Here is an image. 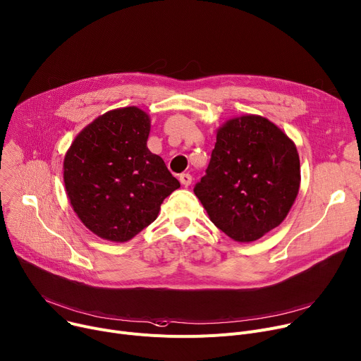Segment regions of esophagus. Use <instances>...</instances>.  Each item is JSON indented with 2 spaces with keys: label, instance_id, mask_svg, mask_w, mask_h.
I'll use <instances>...</instances> for the list:
<instances>
[{
  "label": "esophagus",
  "instance_id": "obj_1",
  "mask_svg": "<svg viewBox=\"0 0 361 361\" xmlns=\"http://www.w3.org/2000/svg\"><path fill=\"white\" fill-rule=\"evenodd\" d=\"M191 181H193V178H191V176L188 173H184V174H180V183L184 185V187H188L191 184Z\"/></svg>",
  "mask_w": 361,
  "mask_h": 361
}]
</instances>
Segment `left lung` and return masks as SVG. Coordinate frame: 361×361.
<instances>
[{"mask_svg":"<svg viewBox=\"0 0 361 361\" xmlns=\"http://www.w3.org/2000/svg\"><path fill=\"white\" fill-rule=\"evenodd\" d=\"M299 185L295 143L266 117L250 114L228 120L218 130L195 195L222 232L251 243L284 221Z\"/></svg>","mask_w":361,"mask_h":361,"instance_id":"obj_1","label":"left lung"}]
</instances>
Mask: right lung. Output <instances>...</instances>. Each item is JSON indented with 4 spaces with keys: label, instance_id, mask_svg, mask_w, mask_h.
Segmentation results:
<instances>
[{
    "label": "right lung",
    "instance_id": "right-lung-1",
    "mask_svg": "<svg viewBox=\"0 0 361 361\" xmlns=\"http://www.w3.org/2000/svg\"><path fill=\"white\" fill-rule=\"evenodd\" d=\"M149 116L137 107L111 110L72 142L63 161L71 206L95 235L129 241L151 225L161 203L180 187L147 140Z\"/></svg>",
    "mask_w": 361,
    "mask_h": 361
}]
</instances>
